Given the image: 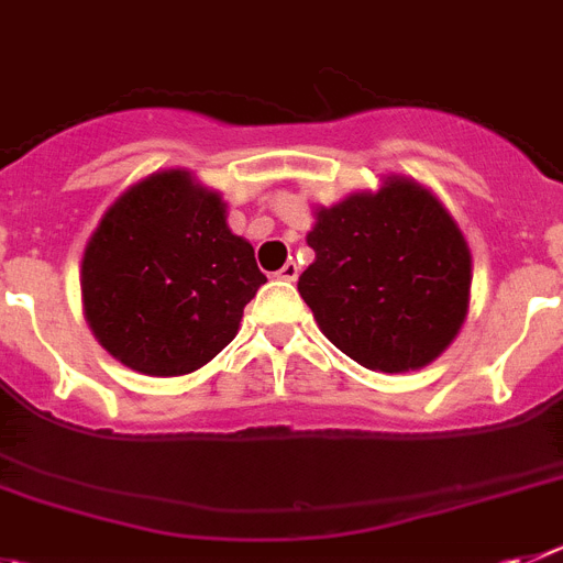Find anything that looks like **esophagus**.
<instances>
[{"label":"esophagus","mask_w":563,"mask_h":563,"mask_svg":"<svg viewBox=\"0 0 563 563\" xmlns=\"http://www.w3.org/2000/svg\"><path fill=\"white\" fill-rule=\"evenodd\" d=\"M276 276H278V278H285V282H296V278H298V265L290 260L285 267H282V271L276 273Z\"/></svg>","instance_id":"obj_1"}]
</instances>
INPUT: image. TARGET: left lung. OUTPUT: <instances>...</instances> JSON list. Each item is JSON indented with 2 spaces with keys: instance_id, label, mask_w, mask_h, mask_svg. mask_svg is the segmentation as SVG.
I'll use <instances>...</instances> for the list:
<instances>
[{
  "instance_id": "obj_1",
  "label": "left lung",
  "mask_w": 563,
  "mask_h": 563,
  "mask_svg": "<svg viewBox=\"0 0 563 563\" xmlns=\"http://www.w3.org/2000/svg\"><path fill=\"white\" fill-rule=\"evenodd\" d=\"M316 262L298 292L321 332L354 363L405 374L441 357L472 301V251L446 206L419 180L383 187L312 211Z\"/></svg>"
}]
</instances>
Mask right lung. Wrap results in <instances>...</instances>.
<instances>
[{
    "label": "right lung",
    "instance_id": "1",
    "mask_svg": "<svg viewBox=\"0 0 563 563\" xmlns=\"http://www.w3.org/2000/svg\"><path fill=\"white\" fill-rule=\"evenodd\" d=\"M225 200L189 169H158L113 200L80 262L97 343L144 376H184L236 338L267 278L231 234Z\"/></svg>",
    "mask_w": 563,
    "mask_h": 563
}]
</instances>
